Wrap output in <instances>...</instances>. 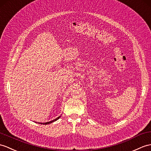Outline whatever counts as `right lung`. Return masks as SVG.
Wrapping results in <instances>:
<instances>
[{"instance_id": "right-lung-1", "label": "right lung", "mask_w": 151, "mask_h": 151, "mask_svg": "<svg viewBox=\"0 0 151 151\" xmlns=\"http://www.w3.org/2000/svg\"><path fill=\"white\" fill-rule=\"evenodd\" d=\"M60 116H58V118H57L56 119H55V120H52V121H50V122H45V123H40V124H44V125H47V124H51V123H52V122H55L56 120H57L58 119H59L60 118Z\"/></svg>"}]
</instances>
